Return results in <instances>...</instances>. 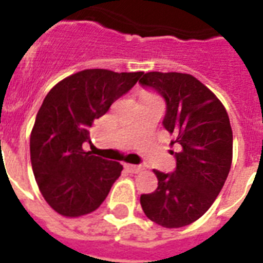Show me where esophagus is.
Listing matches in <instances>:
<instances>
[{
  "label": "esophagus",
  "instance_id": "esophagus-1",
  "mask_svg": "<svg viewBox=\"0 0 263 263\" xmlns=\"http://www.w3.org/2000/svg\"><path fill=\"white\" fill-rule=\"evenodd\" d=\"M125 168L129 173H139L143 169V166L142 165H125Z\"/></svg>",
  "mask_w": 263,
  "mask_h": 263
}]
</instances>
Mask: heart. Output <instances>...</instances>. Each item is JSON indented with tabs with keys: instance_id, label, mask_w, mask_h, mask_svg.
Here are the masks:
<instances>
[{
	"instance_id": "1",
	"label": "heart",
	"mask_w": 263,
	"mask_h": 263,
	"mask_svg": "<svg viewBox=\"0 0 263 263\" xmlns=\"http://www.w3.org/2000/svg\"><path fill=\"white\" fill-rule=\"evenodd\" d=\"M147 97H153V95H146V98H147Z\"/></svg>"
}]
</instances>
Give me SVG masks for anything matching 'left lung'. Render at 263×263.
I'll use <instances>...</instances> for the list:
<instances>
[{
	"instance_id": "8db88e82",
	"label": "left lung",
	"mask_w": 263,
	"mask_h": 263,
	"mask_svg": "<svg viewBox=\"0 0 263 263\" xmlns=\"http://www.w3.org/2000/svg\"><path fill=\"white\" fill-rule=\"evenodd\" d=\"M139 83L165 98L162 124L175 135L171 144H180L175 172L154 169L158 187L140 196V204L153 222L181 228L208 212L228 177L233 148L228 113L212 91L188 73L147 72Z\"/></svg>"
}]
</instances>
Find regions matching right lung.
<instances>
[{
  "instance_id": "right-lung-1",
  "label": "right lung",
  "mask_w": 263,
  "mask_h": 263,
  "mask_svg": "<svg viewBox=\"0 0 263 263\" xmlns=\"http://www.w3.org/2000/svg\"><path fill=\"white\" fill-rule=\"evenodd\" d=\"M143 72L84 69L55 84L39 107L30 136L32 172L49 206L64 217H80L101 206L123 166L92 156L95 119L131 90Z\"/></svg>"
}]
</instances>
